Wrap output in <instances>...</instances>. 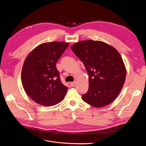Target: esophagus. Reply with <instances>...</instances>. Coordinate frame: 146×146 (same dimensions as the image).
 <instances>
[{"label": "esophagus", "mask_w": 146, "mask_h": 146, "mask_svg": "<svg viewBox=\"0 0 146 146\" xmlns=\"http://www.w3.org/2000/svg\"><path fill=\"white\" fill-rule=\"evenodd\" d=\"M75 84H76V82H71V83H70V85L71 86H72V87L74 86H75Z\"/></svg>", "instance_id": "esophagus-1"}]
</instances>
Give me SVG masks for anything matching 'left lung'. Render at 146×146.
Here are the masks:
<instances>
[{"instance_id":"1","label":"left lung","mask_w":146,"mask_h":146,"mask_svg":"<svg viewBox=\"0 0 146 146\" xmlns=\"http://www.w3.org/2000/svg\"><path fill=\"white\" fill-rule=\"evenodd\" d=\"M89 74V89L82 98L94 108L109 104L117 98L124 83L125 67L120 53L100 41L87 40L71 47Z\"/></svg>"}]
</instances>
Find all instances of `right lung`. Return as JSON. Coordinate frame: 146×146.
Returning a JSON list of instances; mask_svg holds the SVG:
<instances>
[{
    "mask_svg": "<svg viewBox=\"0 0 146 146\" xmlns=\"http://www.w3.org/2000/svg\"><path fill=\"white\" fill-rule=\"evenodd\" d=\"M69 44L56 42L41 44L25 59L22 82L27 94L36 103L51 106L64 99L68 88L62 84L56 64Z\"/></svg>",
    "mask_w": 146,
    "mask_h": 146,
    "instance_id": "obj_1",
    "label": "right lung"
}]
</instances>
